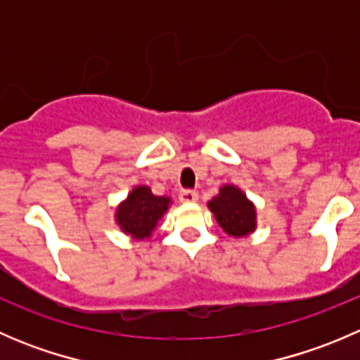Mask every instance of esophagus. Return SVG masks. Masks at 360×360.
Masks as SVG:
<instances>
[{
  "instance_id": "esophagus-1",
  "label": "esophagus",
  "mask_w": 360,
  "mask_h": 360,
  "mask_svg": "<svg viewBox=\"0 0 360 360\" xmlns=\"http://www.w3.org/2000/svg\"><path fill=\"white\" fill-rule=\"evenodd\" d=\"M179 200L183 203H191L198 200V193L193 190H181L179 193Z\"/></svg>"
}]
</instances>
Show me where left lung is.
Segmentation results:
<instances>
[{
  "mask_svg": "<svg viewBox=\"0 0 360 360\" xmlns=\"http://www.w3.org/2000/svg\"><path fill=\"white\" fill-rule=\"evenodd\" d=\"M219 226L231 237H244L256 228V209L235 186H223L219 195L209 202Z\"/></svg>",
  "mask_w": 360,
  "mask_h": 360,
  "instance_id": "8db88e82",
  "label": "left lung"
}]
</instances>
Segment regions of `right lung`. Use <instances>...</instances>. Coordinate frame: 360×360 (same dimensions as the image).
I'll use <instances>...</instances> for the list:
<instances>
[{
  "mask_svg": "<svg viewBox=\"0 0 360 360\" xmlns=\"http://www.w3.org/2000/svg\"><path fill=\"white\" fill-rule=\"evenodd\" d=\"M170 198L157 197L148 186L134 188L132 193L116 210V221L134 238L151 237L160 217L169 209Z\"/></svg>",
  "mask_w": 360,
  "mask_h": 360,
  "instance_id": "1",
  "label": "right lung"
}]
</instances>
